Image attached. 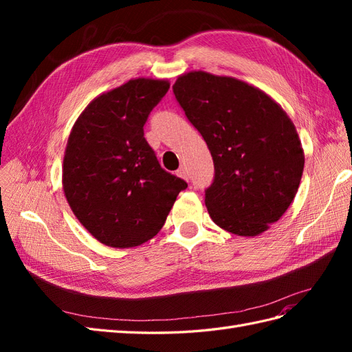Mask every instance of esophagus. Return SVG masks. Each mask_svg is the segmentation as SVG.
<instances>
[{"label":"esophagus","instance_id":"obj_1","mask_svg":"<svg viewBox=\"0 0 352 352\" xmlns=\"http://www.w3.org/2000/svg\"><path fill=\"white\" fill-rule=\"evenodd\" d=\"M176 175L179 176V177H182V179H185V180H188L189 179V175H188V170H186V167L185 166H182V167H179V170L176 172Z\"/></svg>","mask_w":352,"mask_h":352}]
</instances>
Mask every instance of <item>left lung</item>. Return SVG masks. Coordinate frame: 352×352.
I'll return each mask as SVG.
<instances>
[{"mask_svg": "<svg viewBox=\"0 0 352 352\" xmlns=\"http://www.w3.org/2000/svg\"><path fill=\"white\" fill-rule=\"evenodd\" d=\"M173 94L214 163L206 189L212 221L239 236L267 230L291 206L304 170L289 117L252 85L201 70L179 76Z\"/></svg>", "mask_w": 352, "mask_h": 352, "instance_id": "left-lung-1", "label": "left lung"}]
</instances>
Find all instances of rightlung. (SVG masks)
Returning a JSON list of instances; mask_svg holds the SVG:
<instances>
[{
	"mask_svg": "<svg viewBox=\"0 0 352 352\" xmlns=\"http://www.w3.org/2000/svg\"><path fill=\"white\" fill-rule=\"evenodd\" d=\"M170 83L132 79L101 94L79 116L63 160L73 214L101 243L138 247L163 228L184 179L160 166L144 124Z\"/></svg>",
	"mask_w": 352,
	"mask_h": 352,
	"instance_id": "1",
	"label": "right lung"
}]
</instances>
